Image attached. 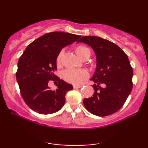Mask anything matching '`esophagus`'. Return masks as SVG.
<instances>
[{
  "mask_svg": "<svg viewBox=\"0 0 148 148\" xmlns=\"http://www.w3.org/2000/svg\"><path fill=\"white\" fill-rule=\"evenodd\" d=\"M82 87V86H80V85H73V88L74 89H77V88H79Z\"/></svg>",
  "mask_w": 148,
  "mask_h": 148,
  "instance_id": "1",
  "label": "esophagus"
}]
</instances>
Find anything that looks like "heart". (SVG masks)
Here are the masks:
<instances>
[{
  "label": "heart",
  "instance_id": "b5f03b06",
  "mask_svg": "<svg viewBox=\"0 0 148 148\" xmlns=\"http://www.w3.org/2000/svg\"><path fill=\"white\" fill-rule=\"evenodd\" d=\"M75 52L77 55L82 58L88 52H90V49L86 46L81 45L75 48ZM62 51H60L56 57V64H60L61 62ZM62 77L66 82L70 84L78 85L83 81L88 78V73L84 69H68L64 71L62 73Z\"/></svg>",
  "mask_w": 148,
  "mask_h": 148
}]
</instances>
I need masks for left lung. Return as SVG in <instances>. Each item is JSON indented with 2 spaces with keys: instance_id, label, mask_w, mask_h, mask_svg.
Listing matches in <instances>:
<instances>
[{
  "instance_id": "left-lung-1",
  "label": "left lung",
  "mask_w": 148,
  "mask_h": 148,
  "mask_svg": "<svg viewBox=\"0 0 148 148\" xmlns=\"http://www.w3.org/2000/svg\"><path fill=\"white\" fill-rule=\"evenodd\" d=\"M77 42L90 46L96 56V71L91 78L95 83L94 93L84 99L85 107L99 116L115 113L133 88V69L128 56L115 44L97 36H83Z\"/></svg>"
}]
</instances>
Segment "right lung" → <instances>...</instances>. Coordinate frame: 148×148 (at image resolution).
Wrapping results in <instances>:
<instances>
[{
	"instance_id": "1",
	"label": "right lung",
	"mask_w": 148,
	"mask_h": 148,
	"mask_svg": "<svg viewBox=\"0 0 148 148\" xmlns=\"http://www.w3.org/2000/svg\"><path fill=\"white\" fill-rule=\"evenodd\" d=\"M80 37L65 32H50L35 40L25 48L18 61L16 78L21 96L32 110L48 114L63 106L65 95L73 86L56 78L54 72L57 69L56 57L62 48ZM50 80L58 81L56 90L48 87Z\"/></svg>"
}]
</instances>
